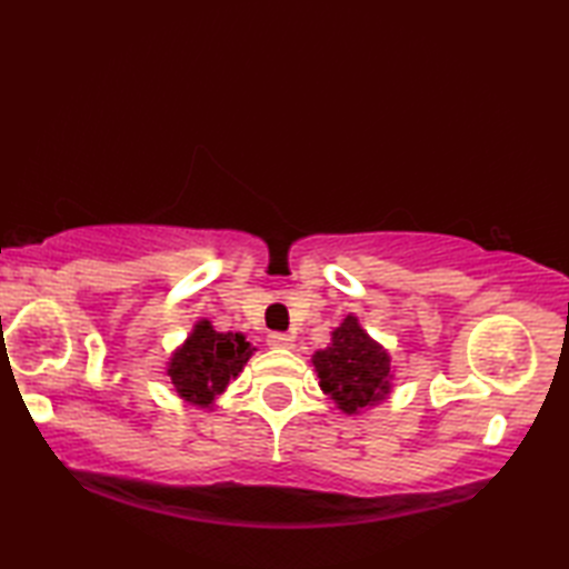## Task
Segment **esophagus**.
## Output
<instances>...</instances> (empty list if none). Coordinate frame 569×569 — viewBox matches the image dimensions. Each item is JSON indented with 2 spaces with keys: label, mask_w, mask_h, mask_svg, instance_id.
<instances>
[{
  "label": "esophagus",
  "mask_w": 569,
  "mask_h": 569,
  "mask_svg": "<svg viewBox=\"0 0 569 569\" xmlns=\"http://www.w3.org/2000/svg\"><path fill=\"white\" fill-rule=\"evenodd\" d=\"M293 335H286V332H271L269 335V345L278 347V349H291L293 347Z\"/></svg>",
  "instance_id": "obj_1"
}]
</instances>
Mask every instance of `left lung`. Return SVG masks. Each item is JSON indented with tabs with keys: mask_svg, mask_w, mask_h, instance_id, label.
Wrapping results in <instances>:
<instances>
[{
	"mask_svg": "<svg viewBox=\"0 0 569 569\" xmlns=\"http://www.w3.org/2000/svg\"><path fill=\"white\" fill-rule=\"evenodd\" d=\"M325 393L335 398L345 413H357L383 401L389 393L391 359L349 316L332 332V345L312 357Z\"/></svg>",
	"mask_w": 569,
	"mask_h": 569,
	"instance_id": "obj_1",
	"label": "left lung"
}]
</instances>
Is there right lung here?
Returning <instances> with one entry per match:
<instances>
[{
    "instance_id": "right-lung-1",
    "label": "right lung",
    "mask_w": 569,
    "mask_h": 569,
    "mask_svg": "<svg viewBox=\"0 0 569 569\" xmlns=\"http://www.w3.org/2000/svg\"><path fill=\"white\" fill-rule=\"evenodd\" d=\"M253 349L239 332H214L208 320L196 325L190 340L178 349L168 367L176 391L198 406L212 403L247 365Z\"/></svg>"
}]
</instances>
